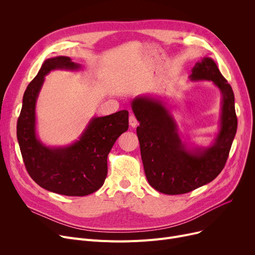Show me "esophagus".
<instances>
[{"label":"esophagus","mask_w":255,"mask_h":255,"mask_svg":"<svg viewBox=\"0 0 255 255\" xmlns=\"http://www.w3.org/2000/svg\"><path fill=\"white\" fill-rule=\"evenodd\" d=\"M137 124H138V122H137L136 118H135L134 116H133V115H130V117H129V125H130L132 128H134V127L137 126Z\"/></svg>","instance_id":"34e87169"}]
</instances>
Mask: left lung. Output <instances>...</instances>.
Returning <instances> with one entry per match:
<instances>
[{"label":"left lung","instance_id":"8db88e82","mask_svg":"<svg viewBox=\"0 0 255 255\" xmlns=\"http://www.w3.org/2000/svg\"><path fill=\"white\" fill-rule=\"evenodd\" d=\"M189 79L210 80L222 95L219 131L209 146L193 148L182 141L176 121L161 98L140 95L131 103L139 122L136 133L146 180L154 189L169 195L190 192L215 179L226 163L238 127L233 89L213 59L198 61Z\"/></svg>","mask_w":255,"mask_h":255}]
</instances>
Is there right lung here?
I'll list each match as a JSON object with an SVG mask.
<instances>
[{
  "mask_svg": "<svg viewBox=\"0 0 255 255\" xmlns=\"http://www.w3.org/2000/svg\"><path fill=\"white\" fill-rule=\"evenodd\" d=\"M58 69L77 71L82 66L64 56L44 61L23 94L17 140L25 168L40 187L62 195L85 196L103 185L107 156L118 137L128 130V112L92 118L78 140L69 145H45L36 133V102L45 75Z\"/></svg>",
  "mask_w": 255,
  "mask_h": 255,
  "instance_id": "add662e5",
  "label": "right lung"
}]
</instances>
